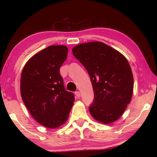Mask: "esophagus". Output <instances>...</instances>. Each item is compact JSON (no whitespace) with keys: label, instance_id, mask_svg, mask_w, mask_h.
I'll list each match as a JSON object with an SVG mask.
<instances>
[{"label":"esophagus","instance_id":"esophagus-1","mask_svg":"<svg viewBox=\"0 0 157 157\" xmlns=\"http://www.w3.org/2000/svg\"><path fill=\"white\" fill-rule=\"evenodd\" d=\"M75 95H76L77 97L79 98V97H80V92H79V91H76L75 92Z\"/></svg>","mask_w":157,"mask_h":157}]
</instances>
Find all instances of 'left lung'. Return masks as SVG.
I'll return each instance as SVG.
<instances>
[{
	"label": "left lung",
	"instance_id": "1",
	"mask_svg": "<svg viewBox=\"0 0 157 157\" xmlns=\"http://www.w3.org/2000/svg\"><path fill=\"white\" fill-rule=\"evenodd\" d=\"M87 70L94 92L89 112L95 121L108 124L123 115L132 100L134 78L123 54L102 42L80 44L72 50Z\"/></svg>",
	"mask_w": 157,
	"mask_h": 157
}]
</instances>
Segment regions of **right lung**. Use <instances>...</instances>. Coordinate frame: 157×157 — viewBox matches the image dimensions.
I'll use <instances>...</instances> for the list:
<instances>
[{
	"label": "right lung",
	"mask_w": 157,
	"mask_h": 157,
	"mask_svg": "<svg viewBox=\"0 0 157 157\" xmlns=\"http://www.w3.org/2000/svg\"><path fill=\"white\" fill-rule=\"evenodd\" d=\"M68 50L63 45L47 47L33 55L21 73L23 102L34 120L47 128L64 124L75 101L72 93L65 90L59 73Z\"/></svg>",
	"instance_id": "add662e5"
}]
</instances>
